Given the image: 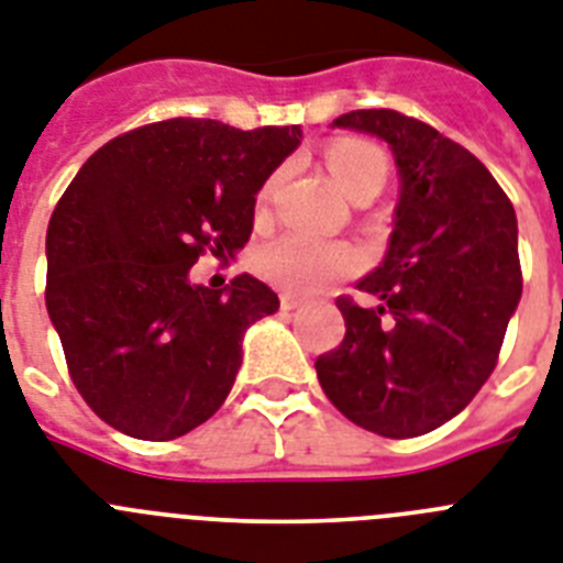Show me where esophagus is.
I'll return each mask as SVG.
<instances>
[{"instance_id":"obj_1","label":"esophagus","mask_w":563,"mask_h":563,"mask_svg":"<svg viewBox=\"0 0 563 563\" xmlns=\"http://www.w3.org/2000/svg\"><path fill=\"white\" fill-rule=\"evenodd\" d=\"M280 306L286 311H291V309H297V306H303V297L291 295V291H283V295H280Z\"/></svg>"}]
</instances>
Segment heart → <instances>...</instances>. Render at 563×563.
Returning a JSON list of instances; mask_svg holds the SVG:
<instances>
[{
  "label": "heart",
  "mask_w": 563,
  "mask_h": 563,
  "mask_svg": "<svg viewBox=\"0 0 563 563\" xmlns=\"http://www.w3.org/2000/svg\"><path fill=\"white\" fill-rule=\"evenodd\" d=\"M329 172L338 179V186L357 200L372 194L375 197L389 177V157L380 145L361 140V136H340L325 151ZM274 179L263 188L260 202L272 197ZM357 254L343 243H325V240L306 238V234H283L268 240L254 254V268L268 283L291 291H314L334 277L354 272Z\"/></svg>",
  "instance_id": "obj_1"
}]
</instances>
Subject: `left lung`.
Masks as SVG:
<instances>
[{"label": "left lung", "mask_w": 563, "mask_h": 563, "mask_svg": "<svg viewBox=\"0 0 563 563\" xmlns=\"http://www.w3.org/2000/svg\"><path fill=\"white\" fill-rule=\"evenodd\" d=\"M334 125L389 143L400 200L384 263L357 283L380 306L338 297L346 338L314 369L357 427L427 434L455 418L498 363L523 289L518 220L486 165L427 122L369 108Z\"/></svg>", "instance_id": "8db88e82"}]
</instances>
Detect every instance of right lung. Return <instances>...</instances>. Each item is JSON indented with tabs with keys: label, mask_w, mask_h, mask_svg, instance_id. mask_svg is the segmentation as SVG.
<instances>
[{
	"label": "right lung",
	"mask_w": 563,
	"mask_h": 563,
	"mask_svg": "<svg viewBox=\"0 0 563 563\" xmlns=\"http://www.w3.org/2000/svg\"><path fill=\"white\" fill-rule=\"evenodd\" d=\"M300 136L177 117L113 136L70 179L48 223L45 306L108 427L174 441L229 398L245 329L280 300L252 274L209 289L188 268L249 243L257 191Z\"/></svg>",
	"instance_id": "1"
}]
</instances>
